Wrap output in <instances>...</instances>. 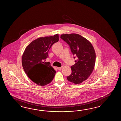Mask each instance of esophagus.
Instances as JSON below:
<instances>
[{
  "label": "esophagus",
  "instance_id": "obj_1",
  "mask_svg": "<svg viewBox=\"0 0 121 121\" xmlns=\"http://www.w3.org/2000/svg\"><path fill=\"white\" fill-rule=\"evenodd\" d=\"M62 68H63V67H57V69H59V70H61Z\"/></svg>",
  "mask_w": 121,
  "mask_h": 121
}]
</instances>
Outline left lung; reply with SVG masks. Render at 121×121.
Returning a JSON list of instances; mask_svg holds the SVG:
<instances>
[{
	"label": "left lung",
	"instance_id": "1",
	"mask_svg": "<svg viewBox=\"0 0 121 121\" xmlns=\"http://www.w3.org/2000/svg\"><path fill=\"white\" fill-rule=\"evenodd\" d=\"M60 38L69 45L72 54L77 57L75 64L71 67L72 73L67 79L76 84H80L87 79L94 69V49L87 39L77 34L61 35Z\"/></svg>",
	"mask_w": 121,
	"mask_h": 121
}]
</instances>
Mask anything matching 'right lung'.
Instances as JSON below:
<instances>
[{
  "mask_svg": "<svg viewBox=\"0 0 121 121\" xmlns=\"http://www.w3.org/2000/svg\"><path fill=\"white\" fill-rule=\"evenodd\" d=\"M59 41L58 34L54 36L39 38L26 48L22 57V65L26 74L33 82L45 86L52 82L56 71L49 62L44 61L48 57L49 49Z\"/></svg>",
  "mask_w": 121,
  "mask_h": 121,
  "instance_id": "obj_1",
  "label": "right lung"
}]
</instances>
